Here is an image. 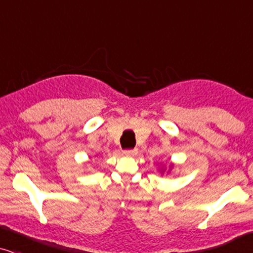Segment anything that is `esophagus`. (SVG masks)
Segmentation results:
<instances>
[{
    "label": "esophagus",
    "mask_w": 253,
    "mask_h": 253,
    "mask_svg": "<svg viewBox=\"0 0 253 253\" xmlns=\"http://www.w3.org/2000/svg\"><path fill=\"white\" fill-rule=\"evenodd\" d=\"M123 154L126 157H133V155L137 154V150H124Z\"/></svg>",
    "instance_id": "obj_1"
}]
</instances>
